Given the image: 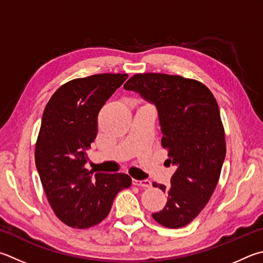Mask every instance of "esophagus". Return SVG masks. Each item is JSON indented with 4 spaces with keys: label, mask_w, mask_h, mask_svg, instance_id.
<instances>
[{
    "label": "esophagus",
    "mask_w": 263,
    "mask_h": 263,
    "mask_svg": "<svg viewBox=\"0 0 263 263\" xmlns=\"http://www.w3.org/2000/svg\"><path fill=\"white\" fill-rule=\"evenodd\" d=\"M133 185L136 186H140V187H151L152 186V181L148 180V179H144V180H137V179H133Z\"/></svg>",
    "instance_id": "1"
}]
</instances>
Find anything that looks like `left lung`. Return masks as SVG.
<instances>
[{
    "mask_svg": "<svg viewBox=\"0 0 263 263\" xmlns=\"http://www.w3.org/2000/svg\"><path fill=\"white\" fill-rule=\"evenodd\" d=\"M124 88L155 104L166 162L177 165L169 189L153 183L168 199L152 216L165 228H183L206 207L226 159V132L216 99L206 85L176 74L137 73Z\"/></svg>",
    "mask_w": 263,
    "mask_h": 263,
    "instance_id": "1",
    "label": "left lung"
}]
</instances>
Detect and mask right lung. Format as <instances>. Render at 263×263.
<instances>
[{"instance_id":"obj_1","label":"right lung","mask_w":263,"mask_h":263,"mask_svg":"<svg viewBox=\"0 0 263 263\" xmlns=\"http://www.w3.org/2000/svg\"><path fill=\"white\" fill-rule=\"evenodd\" d=\"M126 78V73H99L70 80L44 110L35 165L52 212L68 227L97 226L108 216L119 191L131 186L126 174L93 175L85 169L99 111Z\"/></svg>"}]
</instances>
